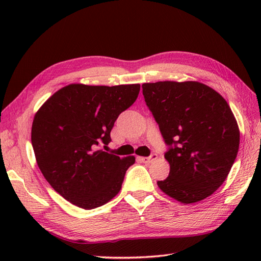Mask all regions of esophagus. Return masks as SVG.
I'll use <instances>...</instances> for the list:
<instances>
[{
  "label": "esophagus",
  "mask_w": 261,
  "mask_h": 261,
  "mask_svg": "<svg viewBox=\"0 0 261 261\" xmlns=\"http://www.w3.org/2000/svg\"><path fill=\"white\" fill-rule=\"evenodd\" d=\"M157 159V154L156 153H152L151 156H149V157H140V160L142 163H145V164H150V163H152L153 160H156Z\"/></svg>",
  "instance_id": "34e87169"
}]
</instances>
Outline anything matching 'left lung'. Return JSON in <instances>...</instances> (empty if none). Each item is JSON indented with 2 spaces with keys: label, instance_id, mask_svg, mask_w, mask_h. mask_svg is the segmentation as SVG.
<instances>
[{
  "label": "left lung",
  "instance_id": "obj_1",
  "mask_svg": "<svg viewBox=\"0 0 261 261\" xmlns=\"http://www.w3.org/2000/svg\"><path fill=\"white\" fill-rule=\"evenodd\" d=\"M142 94L168 146L169 176L160 190L184 204L218 190L237 158L240 131L225 99L198 82L142 84Z\"/></svg>",
  "mask_w": 261,
  "mask_h": 261
}]
</instances>
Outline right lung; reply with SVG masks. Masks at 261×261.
I'll list each match as a JSON object with an SVG mask.
<instances>
[{
	"mask_svg": "<svg viewBox=\"0 0 261 261\" xmlns=\"http://www.w3.org/2000/svg\"><path fill=\"white\" fill-rule=\"evenodd\" d=\"M139 91V84H70L38 110L31 129L38 167L71 204L92 210L120 192L136 158H120L98 147L109 145L114 122L135 103Z\"/></svg>",
	"mask_w": 261,
	"mask_h": 261,
	"instance_id": "obj_1",
	"label": "right lung"
}]
</instances>
